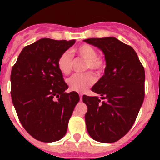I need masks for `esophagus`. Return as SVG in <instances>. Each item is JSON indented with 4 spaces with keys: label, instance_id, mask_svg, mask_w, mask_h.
I'll use <instances>...</instances> for the list:
<instances>
[{
    "label": "esophagus",
    "instance_id": "1",
    "mask_svg": "<svg viewBox=\"0 0 160 160\" xmlns=\"http://www.w3.org/2000/svg\"><path fill=\"white\" fill-rule=\"evenodd\" d=\"M79 98H80V100H82V94H79Z\"/></svg>",
    "mask_w": 160,
    "mask_h": 160
}]
</instances>
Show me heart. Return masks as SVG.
I'll list each match as a JSON object with an SVG mask.
<instances>
[{"instance_id": "obj_1", "label": "heart", "mask_w": 160, "mask_h": 160, "mask_svg": "<svg viewBox=\"0 0 160 160\" xmlns=\"http://www.w3.org/2000/svg\"><path fill=\"white\" fill-rule=\"evenodd\" d=\"M81 58L84 59L83 70H92L95 74L99 75L104 72L107 66L105 57L98 54L97 49L89 44H82L73 49ZM73 55L70 50H66L61 53L57 61V66L60 72L65 75H68L73 69ZM94 76L90 71L82 73H75L67 79L69 88L73 91L84 92L88 87L94 82Z\"/></svg>"}]
</instances>
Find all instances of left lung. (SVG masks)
Returning a JSON list of instances; mask_svg holds the SVG:
<instances>
[{
  "label": "left lung",
  "mask_w": 160,
  "mask_h": 160,
  "mask_svg": "<svg viewBox=\"0 0 160 160\" xmlns=\"http://www.w3.org/2000/svg\"><path fill=\"white\" fill-rule=\"evenodd\" d=\"M84 41L101 49L107 61L104 75L91 89L103 101L98 97L82 96L88 107L85 115L87 131L98 142H116L132 128L143 102V66L134 49L117 38Z\"/></svg>",
  "instance_id": "obj_1"
}]
</instances>
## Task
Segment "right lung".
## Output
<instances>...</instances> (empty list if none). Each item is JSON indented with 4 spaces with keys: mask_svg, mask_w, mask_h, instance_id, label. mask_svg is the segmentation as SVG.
Instances as JSON below:
<instances>
[{
    "mask_svg": "<svg viewBox=\"0 0 160 160\" xmlns=\"http://www.w3.org/2000/svg\"><path fill=\"white\" fill-rule=\"evenodd\" d=\"M75 41L42 38L26 46L11 71V96L20 122L37 140L55 142L67 131L69 120L79 102L57 66L62 52Z\"/></svg>",
    "mask_w": 160,
    "mask_h": 160,
    "instance_id": "right-lung-1",
    "label": "right lung"
}]
</instances>
